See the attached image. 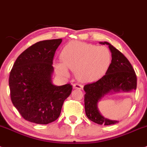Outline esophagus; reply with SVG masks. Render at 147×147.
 <instances>
[{
    "instance_id": "esophagus-1",
    "label": "esophagus",
    "mask_w": 147,
    "mask_h": 147,
    "mask_svg": "<svg viewBox=\"0 0 147 147\" xmlns=\"http://www.w3.org/2000/svg\"><path fill=\"white\" fill-rule=\"evenodd\" d=\"M73 88L74 89H83V86L81 84H73Z\"/></svg>"
}]
</instances>
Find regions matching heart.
I'll return each instance as SVG.
<instances>
[{"label":"heart","mask_w":147,"mask_h":147,"mask_svg":"<svg viewBox=\"0 0 147 147\" xmlns=\"http://www.w3.org/2000/svg\"><path fill=\"white\" fill-rule=\"evenodd\" d=\"M61 63L55 69L60 74L67 75L66 69L75 72L81 82H92L107 72L112 63V54L108 48L92 43L71 41L63 48L60 55Z\"/></svg>","instance_id":"1"}]
</instances>
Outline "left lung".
<instances>
[{
    "label": "left lung",
    "mask_w": 147,
    "mask_h": 147,
    "mask_svg": "<svg viewBox=\"0 0 147 147\" xmlns=\"http://www.w3.org/2000/svg\"><path fill=\"white\" fill-rule=\"evenodd\" d=\"M112 52V63L105 75L95 82L84 86L85 112L90 121L98 124L112 125L118 123L102 116L98 109V100L110 92H129L137 87V76L129 60L119 50L108 42Z\"/></svg>",
    "instance_id": "1"
}]
</instances>
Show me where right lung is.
I'll use <instances>...</instances> for the list:
<instances>
[{
  "instance_id": "obj_1",
  "label": "right lung",
  "mask_w": 147,
  "mask_h": 147,
  "mask_svg": "<svg viewBox=\"0 0 147 147\" xmlns=\"http://www.w3.org/2000/svg\"><path fill=\"white\" fill-rule=\"evenodd\" d=\"M62 39L39 41L15 61L9 85L12 104L26 121L48 124L58 118L63 102L72 92L70 84L52 83L53 58Z\"/></svg>"
}]
</instances>
